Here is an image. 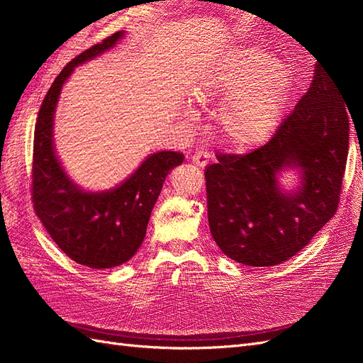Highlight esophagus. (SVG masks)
<instances>
[{"label":"esophagus","mask_w":363,"mask_h":363,"mask_svg":"<svg viewBox=\"0 0 363 363\" xmlns=\"http://www.w3.org/2000/svg\"><path fill=\"white\" fill-rule=\"evenodd\" d=\"M208 157H211V155H208L207 151L199 150V151L194 152V155H192V163L196 164V167H199V168H204L206 164L208 163Z\"/></svg>","instance_id":"1"}]
</instances>
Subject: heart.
I'll use <instances>...</instances> for the list:
<instances>
[{
  "mask_svg": "<svg viewBox=\"0 0 363 363\" xmlns=\"http://www.w3.org/2000/svg\"><path fill=\"white\" fill-rule=\"evenodd\" d=\"M292 87V72L268 52L240 47L195 87L200 103L225 100L218 125L228 145L245 148L265 140L277 125Z\"/></svg>",
  "mask_w": 363,
  "mask_h": 363,
  "instance_id": "heart-1",
  "label": "heart"
}]
</instances>
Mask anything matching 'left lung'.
<instances>
[{
  "mask_svg": "<svg viewBox=\"0 0 363 363\" xmlns=\"http://www.w3.org/2000/svg\"><path fill=\"white\" fill-rule=\"evenodd\" d=\"M339 86L321 65L294 111L265 145L216 155L204 171L207 218L216 245L248 267L277 265L303 250L335 216L348 157L350 116ZM303 171L295 194L279 191L281 167Z\"/></svg>",
  "mask_w": 363,
  "mask_h": 363,
  "instance_id": "8db88e82",
  "label": "left lung"
}]
</instances>
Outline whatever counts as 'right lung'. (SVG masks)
Returning a JSON list of instances; mask_svg holds the SVG:
<instances>
[{
	"mask_svg": "<svg viewBox=\"0 0 363 363\" xmlns=\"http://www.w3.org/2000/svg\"><path fill=\"white\" fill-rule=\"evenodd\" d=\"M123 35L116 31L95 43L60 71L39 108L33 140V208L65 255L96 269L123 265L135 256L164 177L184 160L177 151L156 152L116 189L87 194L68 179L54 155L52 116L63 83L77 65L112 48Z\"/></svg>",
	"mask_w": 363,
	"mask_h": 363,
	"instance_id": "add662e5",
	"label": "right lung"
}]
</instances>
